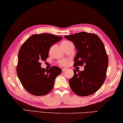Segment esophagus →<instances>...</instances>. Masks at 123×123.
Returning a JSON list of instances; mask_svg holds the SVG:
<instances>
[{
	"label": "esophagus",
	"instance_id": "34e87169",
	"mask_svg": "<svg viewBox=\"0 0 123 123\" xmlns=\"http://www.w3.org/2000/svg\"><path fill=\"white\" fill-rule=\"evenodd\" d=\"M66 70H67V69H66V68H63V69H62V72H64V71H65Z\"/></svg>",
	"mask_w": 123,
	"mask_h": 123
}]
</instances>
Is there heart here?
Wrapping results in <instances>:
<instances>
[{
	"instance_id": "1",
	"label": "heart",
	"mask_w": 123,
	"mask_h": 123,
	"mask_svg": "<svg viewBox=\"0 0 123 123\" xmlns=\"http://www.w3.org/2000/svg\"><path fill=\"white\" fill-rule=\"evenodd\" d=\"M71 43V42L70 41H68V40H63V41H62L61 43V45L62 47H63L66 46L67 45H68L69 44H70ZM67 63H68V62L65 60H61V61H60L59 62V64H60V65L63 66H66L67 64Z\"/></svg>"
}]
</instances>
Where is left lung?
Instances as JSON below:
<instances>
[{"label": "left lung", "instance_id": "8db88e82", "mask_svg": "<svg viewBox=\"0 0 123 123\" xmlns=\"http://www.w3.org/2000/svg\"><path fill=\"white\" fill-rule=\"evenodd\" d=\"M72 41L77 50L75 66L84 65L83 71L74 69L69 80L73 91L80 96L95 93L103 84L108 67V56L103 43L96 34L82 32L64 36Z\"/></svg>", "mask_w": 123, "mask_h": 123}]
</instances>
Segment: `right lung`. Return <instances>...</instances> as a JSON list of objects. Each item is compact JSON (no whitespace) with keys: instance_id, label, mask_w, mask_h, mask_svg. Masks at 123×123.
Here are the masks:
<instances>
[{"instance_id":"right-lung-1","label":"right lung","mask_w":123,"mask_h":123,"mask_svg":"<svg viewBox=\"0 0 123 123\" xmlns=\"http://www.w3.org/2000/svg\"><path fill=\"white\" fill-rule=\"evenodd\" d=\"M62 39L48 33L34 34L23 44L18 53L17 73L25 89L34 96H43L50 92L55 80L62 72L53 66L48 70L41 67L42 61L48 57L51 46Z\"/></svg>"}]
</instances>
